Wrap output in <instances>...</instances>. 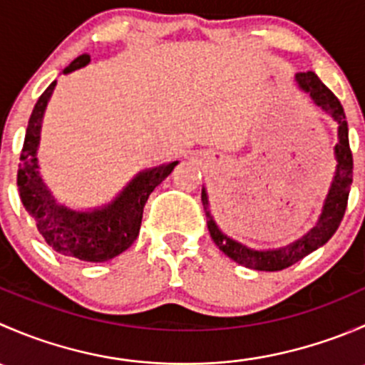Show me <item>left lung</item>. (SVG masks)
I'll use <instances>...</instances> for the list:
<instances>
[{"label":"left lung","instance_id":"8db88e82","mask_svg":"<svg viewBox=\"0 0 365 365\" xmlns=\"http://www.w3.org/2000/svg\"><path fill=\"white\" fill-rule=\"evenodd\" d=\"M295 81L304 93L311 97V101L318 106L322 111L334 118L337 121V145L334 146V155H336V173H334L332 183H330L329 194L323 201L322 213L314 226L304 235L297 238L292 244L284 245L279 249H252L235 238L227 237L213 219L210 212V201L206 189L201 190V201L206 213V224L212 240L215 242L217 247L220 249L227 257L237 261L238 264L252 268V270L263 272H277L282 268L292 267L293 263L300 261L307 254H311L332 238L339 227L342 215H344L346 205H348L349 185L353 182V157L349 150L348 139V123H346L344 109L341 102L337 101L336 95L319 81V77L314 72H298L295 73Z\"/></svg>","mask_w":365,"mask_h":365}]
</instances>
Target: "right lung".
<instances>
[{
	"mask_svg": "<svg viewBox=\"0 0 365 365\" xmlns=\"http://www.w3.org/2000/svg\"><path fill=\"white\" fill-rule=\"evenodd\" d=\"M90 54L77 56L63 73L90 63ZM56 81L40 95L29 116L17 171V187L26 212L35 220L43 240L56 252L90 263H104L127 251L139 235L143 208L162 180L168 178L178 160L139 171L109 203L88 210L70 208L60 203L40 175L38 152L43 113Z\"/></svg>",
	"mask_w": 365,
	"mask_h": 365,
	"instance_id": "right-lung-1",
	"label": "right lung"
}]
</instances>
